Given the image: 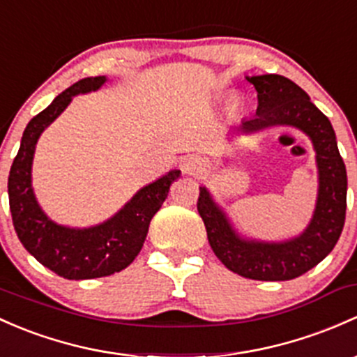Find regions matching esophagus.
Returning <instances> with one entry per match:
<instances>
[{
    "label": "esophagus",
    "instance_id": "obj_1",
    "mask_svg": "<svg viewBox=\"0 0 357 357\" xmlns=\"http://www.w3.org/2000/svg\"><path fill=\"white\" fill-rule=\"evenodd\" d=\"M183 169H185V172H188V174H198V172H202L205 169V162L200 157L190 155L183 160Z\"/></svg>",
    "mask_w": 357,
    "mask_h": 357
}]
</instances>
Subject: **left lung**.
I'll return each instance as SVG.
<instances>
[{"label":"left lung","instance_id":"obj_1","mask_svg":"<svg viewBox=\"0 0 357 357\" xmlns=\"http://www.w3.org/2000/svg\"><path fill=\"white\" fill-rule=\"evenodd\" d=\"M248 82L257 89L258 107L255 118L241 123V133L294 126L313 144L318 167L313 219L296 238L267 243L241 238L205 186L200 188L197 208L213 253L229 270L253 280H291L317 267L339 241L347 207L346 164L337 149L332 123L299 85L282 75H258L248 77Z\"/></svg>","mask_w":357,"mask_h":357}]
</instances>
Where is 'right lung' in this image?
<instances>
[{"label": "right lung", "mask_w": 357, "mask_h": 357, "mask_svg": "<svg viewBox=\"0 0 357 357\" xmlns=\"http://www.w3.org/2000/svg\"><path fill=\"white\" fill-rule=\"evenodd\" d=\"M106 77L82 78L59 93L43 112L33 116L11 164L8 198L15 231L25 250L44 267L70 280L97 279L121 272L144 246L149 224L167 198L172 183L181 176L174 169L137 191L116 215L97 226L75 229L52 222L43 212L32 190V160L40 133L68 107L75 96L93 92Z\"/></svg>", "instance_id": "add662e5"}]
</instances>
